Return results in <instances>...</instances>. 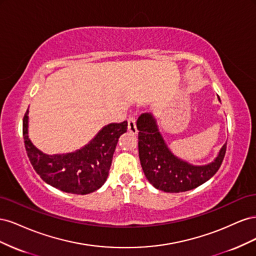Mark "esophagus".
I'll list each match as a JSON object with an SVG mask.
<instances>
[{
  "label": "esophagus",
  "instance_id": "34e87169",
  "mask_svg": "<svg viewBox=\"0 0 256 256\" xmlns=\"http://www.w3.org/2000/svg\"><path fill=\"white\" fill-rule=\"evenodd\" d=\"M128 130L130 131L131 134H138L136 124V120L134 118H131L128 120Z\"/></svg>",
  "mask_w": 256,
  "mask_h": 256
}]
</instances>
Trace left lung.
<instances>
[{
    "label": "left lung",
    "mask_w": 256,
    "mask_h": 256,
    "mask_svg": "<svg viewBox=\"0 0 256 256\" xmlns=\"http://www.w3.org/2000/svg\"><path fill=\"white\" fill-rule=\"evenodd\" d=\"M219 102L220 98L218 97ZM138 130V157L143 172L154 188L178 193L194 189L216 173L226 152L224 144L210 164L194 166L176 157L170 150L152 113H143L136 120Z\"/></svg>",
    "instance_id": "1"
}]
</instances>
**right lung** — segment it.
Segmentation results:
<instances>
[{"mask_svg":"<svg viewBox=\"0 0 256 256\" xmlns=\"http://www.w3.org/2000/svg\"><path fill=\"white\" fill-rule=\"evenodd\" d=\"M127 120L109 124L72 152L48 154L28 138V109L23 118V138L28 157L36 173L52 187L72 194H88L106 182L120 136L127 131Z\"/></svg>","mask_w":256,"mask_h":256,"instance_id":"1","label":"right lung"}]
</instances>
